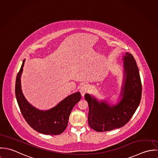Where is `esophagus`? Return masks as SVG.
<instances>
[{
    "instance_id": "obj_1",
    "label": "esophagus",
    "mask_w": 158,
    "mask_h": 158,
    "mask_svg": "<svg viewBox=\"0 0 158 158\" xmlns=\"http://www.w3.org/2000/svg\"><path fill=\"white\" fill-rule=\"evenodd\" d=\"M90 87L88 84L83 85L81 87V90H80V92H81V94L82 96H84L87 93H88L90 91Z\"/></svg>"
}]
</instances>
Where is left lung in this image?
Returning a JSON list of instances; mask_svg holds the SVG:
<instances>
[{
  "label": "left lung",
  "mask_w": 158,
  "mask_h": 158,
  "mask_svg": "<svg viewBox=\"0 0 158 158\" xmlns=\"http://www.w3.org/2000/svg\"><path fill=\"white\" fill-rule=\"evenodd\" d=\"M124 60V85L123 98L117 105L109 106L106 102H99L89 94L85 99L89 107V125L97 132L111 131L126 125L137 110L142 96V82L139 70L131 54L126 52Z\"/></svg>",
  "instance_id": "1"
}]
</instances>
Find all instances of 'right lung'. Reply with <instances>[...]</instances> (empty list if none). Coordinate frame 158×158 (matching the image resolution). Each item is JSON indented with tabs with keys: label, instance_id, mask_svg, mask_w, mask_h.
Masks as SVG:
<instances>
[{
	"label": "right lung",
	"instance_id": "1",
	"mask_svg": "<svg viewBox=\"0 0 158 158\" xmlns=\"http://www.w3.org/2000/svg\"><path fill=\"white\" fill-rule=\"evenodd\" d=\"M25 60L18 72L15 84V95L21 112L27 123L40 133L59 135L68 125L69 117L74 106L81 99L79 92L68 96L56 107L46 111L40 110L31 105L23 94L21 87V76Z\"/></svg>",
	"mask_w": 158,
	"mask_h": 158
}]
</instances>
